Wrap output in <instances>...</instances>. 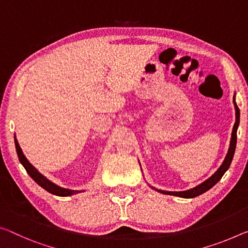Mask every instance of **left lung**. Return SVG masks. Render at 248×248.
Instances as JSON below:
<instances>
[{
	"mask_svg": "<svg viewBox=\"0 0 248 248\" xmlns=\"http://www.w3.org/2000/svg\"><path fill=\"white\" fill-rule=\"evenodd\" d=\"M233 103H234V107H235V120L234 127H233V131H232V138H231V142H230V148L229 151H227V155L224 159L223 163L221 164L217 170L215 171L214 174H212L209 179H206L204 182L200 183L199 186H196L192 188H188V190L186 191H164V190H159V188H155L151 186H149L153 190L160 192L162 194H168V195H174V196H179V198H183V199H193L196 198V196L201 195L203 193H205L206 191H209L210 188L213 187L216 183L218 182L219 180L222 179V176L224 173L229 170V168L232 163V160H233L234 153H235V149H236V139H237V129L239 125V109L236 105V101H235V95L233 97Z\"/></svg>",
	"mask_w": 248,
	"mask_h": 248,
	"instance_id": "left-lung-1",
	"label": "left lung"
}]
</instances>
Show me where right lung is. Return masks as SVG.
Returning a JSON list of instances; mask_svg holds the SVG:
<instances>
[{"label": "right lung", "mask_w": 248, "mask_h": 248, "mask_svg": "<svg viewBox=\"0 0 248 248\" xmlns=\"http://www.w3.org/2000/svg\"><path fill=\"white\" fill-rule=\"evenodd\" d=\"M14 142H15V148H16L19 162H21L22 166L25 168L26 172L30 174L31 178H32L39 186H42L47 192H49V193L57 196H70V195L80 193V192H84L82 190H70V188L62 187L60 186H57V184H55L54 182H52L50 180L47 179L45 175H43L41 172H39L37 169L35 168L29 160H27V158L24 155V153L22 151L21 147H19L16 136H14Z\"/></svg>", "instance_id": "1"}]
</instances>
